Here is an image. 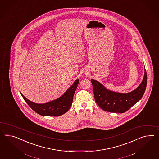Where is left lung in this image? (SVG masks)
<instances>
[{"label": "left lung", "instance_id": "obj_1", "mask_svg": "<svg viewBox=\"0 0 159 159\" xmlns=\"http://www.w3.org/2000/svg\"><path fill=\"white\" fill-rule=\"evenodd\" d=\"M93 87L95 101L103 111L113 113H124L142 98L146 90V69L143 80L136 89L128 93H120L109 90L97 80L91 79Z\"/></svg>", "mask_w": 159, "mask_h": 159}]
</instances>
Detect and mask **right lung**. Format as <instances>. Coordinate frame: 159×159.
Wrapping results in <instances>:
<instances>
[{
  "label": "right lung",
  "instance_id": "obj_1",
  "mask_svg": "<svg viewBox=\"0 0 159 159\" xmlns=\"http://www.w3.org/2000/svg\"><path fill=\"white\" fill-rule=\"evenodd\" d=\"M79 79H77L64 94L58 98L47 103H36L30 101L21 93L26 102L32 110L40 115L44 116H59L68 112L73 101V95L76 90Z\"/></svg>",
  "mask_w": 159,
  "mask_h": 159
}]
</instances>
